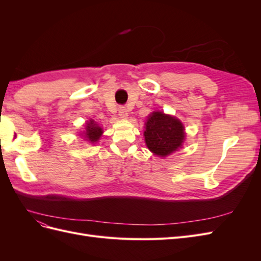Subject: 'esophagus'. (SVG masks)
<instances>
[{"label": "esophagus", "mask_w": 261, "mask_h": 261, "mask_svg": "<svg viewBox=\"0 0 261 261\" xmlns=\"http://www.w3.org/2000/svg\"><path fill=\"white\" fill-rule=\"evenodd\" d=\"M118 115H120V117H122V118L127 117L128 116L127 109H126L125 107H120V108H118Z\"/></svg>", "instance_id": "1"}]
</instances>
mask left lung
<instances>
[{
    "mask_svg": "<svg viewBox=\"0 0 261 261\" xmlns=\"http://www.w3.org/2000/svg\"><path fill=\"white\" fill-rule=\"evenodd\" d=\"M145 140L149 150L160 156L176 151L183 143L184 127L177 118L153 112L146 123Z\"/></svg>",
    "mask_w": 261,
    "mask_h": 261,
    "instance_id": "8db88e82",
    "label": "left lung"
}]
</instances>
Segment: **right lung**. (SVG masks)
Returning <instances> with one entry per match:
<instances>
[{
    "label": "right lung",
    "mask_w": 261,
    "mask_h": 261,
    "mask_svg": "<svg viewBox=\"0 0 261 261\" xmlns=\"http://www.w3.org/2000/svg\"><path fill=\"white\" fill-rule=\"evenodd\" d=\"M102 135V128L100 126H98L93 121H90L89 123H87V127L85 132V137L87 140L91 141V143H94L97 141Z\"/></svg>",
    "instance_id": "obj_1"
}]
</instances>
